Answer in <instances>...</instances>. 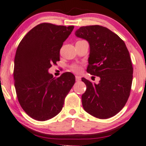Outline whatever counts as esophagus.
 <instances>
[{
    "instance_id": "34e87169",
    "label": "esophagus",
    "mask_w": 146,
    "mask_h": 146,
    "mask_svg": "<svg viewBox=\"0 0 146 146\" xmlns=\"http://www.w3.org/2000/svg\"><path fill=\"white\" fill-rule=\"evenodd\" d=\"M75 79H76V81H80V80H81V78H80V76H78V75H76L75 76Z\"/></svg>"
}]
</instances>
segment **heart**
<instances>
[{
	"instance_id": "obj_1",
	"label": "heart",
	"mask_w": 146,
	"mask_h": 146,
	"mask_svg": "<svg viewBox=\"0 0 146 146\" xmlns=\"http://www.w3.org/2000/svg\"><path fill=\"white\" fill-rule=\"evenodd\" d=\"M71 69H72L73 71H75V72H79L80 69V67L79 66L75 64V65H73V66H72V67H71Z\"/></svg>"
}]
</instances>
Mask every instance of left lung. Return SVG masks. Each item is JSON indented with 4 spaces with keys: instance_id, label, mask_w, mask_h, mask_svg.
<instances>
[{
    "instance_id": "left-lung-1",
    "label": "left lung",
    "mask_w": 146,
    "mask_h": 146,
    "mask_svg": "<svg viewBox=\"0 0 146 146\" xmlns=\"http://www.w3.org/2000/svg\"><path fill=\"white\" fill-rule=\"evenodd\" d=\"M75 35L90 45L86 71L100 78L98 84L82 78L86 86L82 95L84 110L96 118H110L123 108L130 96L133 67L129 52L117 34L103 26L81 27Z\"/></svg>"
}]
</instances>
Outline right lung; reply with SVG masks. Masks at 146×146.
I'll return each mask as SVG.
<instances>
[{"label": "right lung", "mask_w": 146, "mask_h": 146, "mask_svg": "<svg viewBox=\"0 0 146 146\" xmlns=\"http://www.w3.org/2000/svg\"><path fill=\"white\" fill-rule=\"evenodd\" d=\"M74 26L43 23L26 34L14 59V86L19 103L29 117L39 121L53 118L62 111L66 96L75 82L73 74L56 79L48 73L60 60L63 43Z\"/></svg>", "instance_id": "right-lung-1"}]
</instances>
